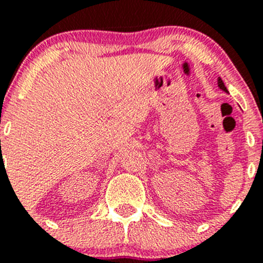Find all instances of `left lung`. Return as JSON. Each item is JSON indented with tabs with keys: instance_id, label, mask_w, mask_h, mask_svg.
I'll list each match as a JSON object with an SVG mask.
<instances>
[{
	"instance_id": "obj_1",
	"label": "left lung",
	"mask_w": 263,
	"mask_h": 263,
	"mask_svg": "<svg viewBox=\"0 0 263 263\" xmlns=\"http://www.w3.org/2000/svg\"><path fill=\"white\" fill-rule=\"evenodd\" d=\"M218 86H220V88H222L223 91H226V92H228V90H226L225 85H223V82H222V80H221V78H218Z\"/></svg>"
}]
</instances>
